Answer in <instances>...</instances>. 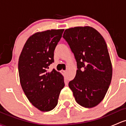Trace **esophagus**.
Returning <instances> with one entry per match:
<instances>
[{
    "instance_id": "1",
    "label": "esophagus",
    "mask_w": 126,
    "mask_h": 126,
    "mask_svg": "<svg viewBox=\"0 0 126 126\" xmlns=\"http://www.w3.org/2000/svg\"><path fill=\"white\" fill-rule=\"evenodd\" d=\"M62 74H63V75H66V71H63V70H62Z\"/></svg>"
}]
</instances>
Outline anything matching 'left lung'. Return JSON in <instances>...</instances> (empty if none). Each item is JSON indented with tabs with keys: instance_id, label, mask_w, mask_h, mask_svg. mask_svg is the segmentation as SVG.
I'll return each mask as SVG.
<instances>
[{
	"instance_id": "obj_1",
	"label": "left lung",
	"mask_w": 126,
	"mask_h": 126,
	"mask_svg": "<svg viewBox=\"0 0 126 126\" xmlns=\"http://www.w3.org/2000/svg\"><path fill=\"white\" fill-rule=\"evenodd\" d=\"M63 37L74 53L78 69L69 87L78 104L94 108L103 100L112 80L106 43L99 32L87 26L67 29Z\"/></svg>"
}]
</instances>
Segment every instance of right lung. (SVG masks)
Here are the masks:
<instances>
[{"label": "right lung", "mask_w": 126, "mask_h": 126, "mask_svg": "<svg viewBox=\"0 0 126 126\" xmlns=\"http://www.w3.org/2000/svg\"><path fill=\"white\" fill-rule=\"evenodd\" d=\"M64 30L38 32L30 36L18 59L20 82L25 94L34 107L42 112L55 108L64 78L49 66L54 62V52Z\"/></svg>", "instance_id": "right-lung-1"}]
</instances>
